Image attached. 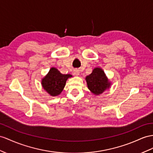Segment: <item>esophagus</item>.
<instances>
[{"instance_id":"obj_1","label":"esophagus","mask_w":153,"mask_h":153,"mask_svg":"<svg viewBox=\"0 0 153 153\" xmlns=\"http://www.w3.org/2000/svg\"><path fill=\"white\" fill-rule=\"evenodd\" d=\"M79 73H80L79 70H78V69L74 70V75L79 76Z\"/></svg>"}]
</instances>
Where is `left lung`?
I'll list each match as a JSON object with an SVG mask.
<instances>
[{
  "instance_id": "8db88e82",
  "label": "left lung",
  "mask_w": 153,
  "mask_h": 153,
  "mask_svg": "<svg viewBox=\"0 0 153 153\" xmlns=\"http://www.w3.org/2000/svg\"><path fill=\"white\" fill-rule=\"evenodd\" d=\"M88 89L96 96L102 94L109 88L111 82L107 79L103 70L100 68H96L92 72L85 78Z\"/></svg>"
}]
</instances>
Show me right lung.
Masks as SVG:
<instances>
[{
  "instance_id": "right-lung-1",
  "label": "right lung",
  "mask_w": 153,
  "mask_h": 153,
  "mask_svg": "<svg viewBox=\"0 0 153 153\" xmlns=\"http://www.w3.org/2000/svg\"><path fill=\"white\" fill-rule=\"evenodd\" d=\"M72 77L70 74H62L56 68H51L48 74L41 81L43 88L50 96L59 95L66 85V80Z\"/></svg>"
}]
</instances>
